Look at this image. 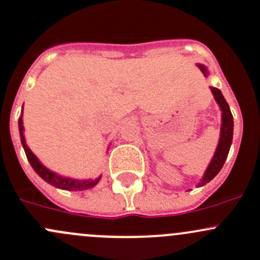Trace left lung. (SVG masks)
<instances>
[{
  "label": "left lung",
  "mask_w": 260,
  "mask_h": 260,
  "mask_svg": "<svg viewBox=\"0 0 260 260\" xmlns=\"http://www.w3.org/2000/svg\"><path fill=\"white\" fill-rule=\"evenodd\" d=\"M199 70L202 71V73L204 75V77H208L209 72L207 70V67L204 64L198 63ZM210 91H212L213 95H214L215 102L219 106L220 111H222V125H220V135H219V142H218L217 149H215L214 155H213L212 160L207 167L206 172H204L203 177H202L201 182L198 183V187H203L207 183H209L210 180L214 178L218 173L220 172L222 167L225 162L226 157H228L229 149L232 146V139H233V116H232L231 108L229 105L226 103L225 98L223 97L222 92L219 91L215 87H209Z\"/></svg>",
  "instance_id": "left-lung-1"
}]
</instances>
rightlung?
<instances>
[{
    "label": "right lung",
    "mask_w": 260,
    "mask_h": 260,
    "mask_svg": "<svg viewBox=\"0 0 260 260\" xmlns=\"http://www.w3.org/2000/svg\"><path fill=\"white\" fill-rule=\"evenodd\" d=\"M22 109H23V107H22ZM22 116H23V111H22ZM22 116L18 118V131H20L22 147H23L24 153H26V157L27 159H28L29 165L32 166L34 171L36 172L41 178L45 180V182H47L48 184L64 190H84L89 189V188H93L94 185L98 184V182L102 178V176L97 177L95 179H75L70 178V177L61 176V174L56 173V172H52L51 169L47 168V167L43 166L42 163H41V160L38 159L36 155L32 153L31 149L28 148V146H27L26 138H24V128Z\"/></svg>",
    "instance_id": "add662e5"
}]
</instances>
